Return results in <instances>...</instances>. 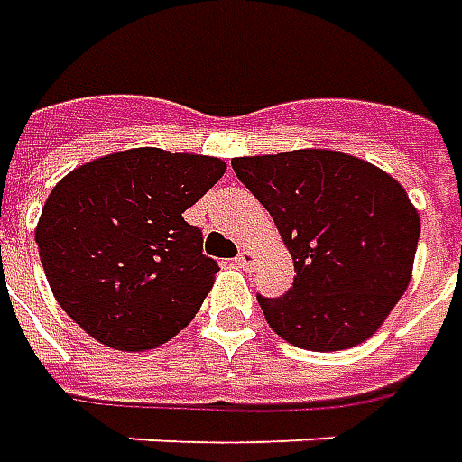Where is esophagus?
<instances>
[{
    "label": "esophagus",
    "instance_id": "1",
    "mask_svg": "<svg viewBox=\"0 0 462 462\" xmlns=\"http://www.w3.org/2000/svg\"><path fill=\"white\" fill-rule=\"evenodd\" d=\"M253 263H254L253 250H247V247H242L240 254H237V264H240L242 270H247V267H250V264H253Z\"/></svg>",
    "mask_w": 462,
    "mask_h": 462
}]
</instances>
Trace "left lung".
I'll return each instance as SVG.
<instances>
[{
  "label": "left lung",
  "mask_w": 462,
  "mask_h": 462,
  "mask_svg": "<svg viewBox=\"0 0 462 462\" xmlns=\"http://www.w3.org/2000/svg\"><path fill=\"white\" fill-rule=\"evenodd\" d=\"M295 263L282 298L257 302L295 347L330 353L367 340L408 290L420 217L388 172L332 150L235 157Z\"/></svg>",
  "instance_id": "obj_1"
}]
</instances>
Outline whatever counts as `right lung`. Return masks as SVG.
I'll list each match as a JSON object with an SVG mask.
<instances>
[{
  "mask_svg": "<svg viewBox=\"0 0 462 462\" xmlns=\"http://www.w3.org/2000/svg\"><path fill=\"white\" fill-rule=\"evenodd\" d=\"M225 175L205 154L137 147L72 170L34 240L60 308L115 350H150L198 315L217 263L182 217Z\"/></svg>",
  "mask_w": 462,
  "mask_h": 462,
  "instance_id": "obj_1",
  "label": "right lung"
}]
</instances>
